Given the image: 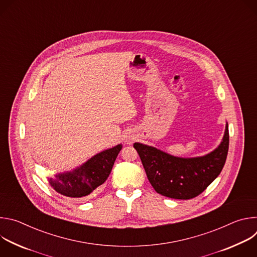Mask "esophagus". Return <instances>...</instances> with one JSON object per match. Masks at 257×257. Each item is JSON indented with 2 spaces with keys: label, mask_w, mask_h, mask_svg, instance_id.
Masks as SVG:
<instances>
[{
  "label": "esophagus",
  "mask_w": 257,
  "mask_h": 257,
  "mask_svg": "<svg viewBox=\"0 0 257 257\" xmlns=\"http://www.w3.org/2000/svg\"><path fill=\"white\" fill-rule=\"evenodd\" d=\"M135 138H136V137H135L133 134H128V135L125 136V142H126L127 144H132L133 141L135 140Z\"/></svg>",
  "instance_id": "esophagus-1"
}]
</instances>
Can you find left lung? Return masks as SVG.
Segmentation results:
<instances>
[{
    "instance_id": "obj_1",
    "label": "left lung",
    "mask_w": 257,
    "mask_h": 257,
    "mask_svg": "<svg viewBox=\"0 0 257 257\" xmlns=\"http://www.w3.org/2000/svg\"><path fill=\"white\" fill-rule=\"evenodd\" d=\"M133 146L158 193L175 199H190L203 192L224 168L229 151L228 123L217 148L201 157H175L139 142Z\"/></svg>"
}]
</instances>
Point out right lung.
I'll return each mask as SVG.
<instances>
[{"label": "right lung", "mask_w": 257, "mask_h": 257, "mask_svg": "<svg viewBox=\"0 0 257 257\" xmlns=\"http://www.w3.org/2000/svg\"><path fill=\"white\" fill-rule=\"evenodd\" d=\"M122 150V144L102 151L79 167L48 177L49 185L58 193L78 198L90 194L105 182Z\"/></svg>", "instance_id": "1"}]
</instances>
